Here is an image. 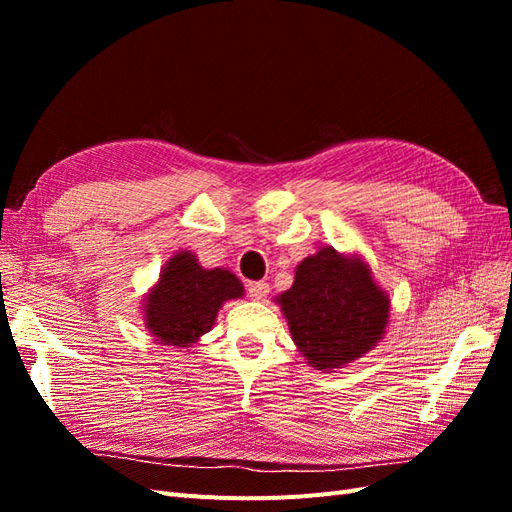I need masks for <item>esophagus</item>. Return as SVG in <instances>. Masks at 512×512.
Wrapping results in <instances>:
<instances>
[{
  "label": "esophagus",
  "instance_id": "1",
  "mask_svg": "<svg viewBox=\"0 0 512 512\" xmlns=\"http://www.w3.org/2000/svg\"><path fill=\"white\" fill-rule=\"evenodd\" d=\"M247 294H250L252 301H265L269 294V284L267 282H250L247 284Z\"/></svg>",
  "mask_w": 512,
  "mask_h": 512
}]
</instances>
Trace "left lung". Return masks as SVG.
<instances>
[{
	"instance_id": "obj_1",
	"label": "left lung",
	"mask_w": 512,
	"mask_h": 512,
	"mask_svg": "<svg viewBox=\"0 0 512 512\" xmlns=\"http://www.w3.org/2000/svg\"><path fill=\"white\" fill-rule=\"evenodd\" d=\"M292 342L314 369H339L361 359L386 333L391 299L359 254L322 247L294 271V284L275 297Z\"/></svg>"
}]
</instances>
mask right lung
I'll return each mask as SVG.
<instances>
[{
    "label": "right lung",
    "instance_id": "1",
    "mask_svg": "<svg viewBox=\"0 0 512 512\" xmlns=\"http://www.w3.org/2000/svg\"><path fill=\"white\" fill-rule=\"evenodd\" d=\"M243 284L228 269H205L190 250L170 258L143 301L145 327L162 346L190 348L211 331L220 307L241 299Z\"/></svg>",
    "mask_w": 512,
    "mask_h": 512
}]
</instances>
